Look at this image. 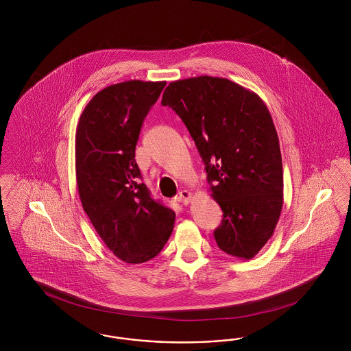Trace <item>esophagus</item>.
<instances>
[{
  "mask_svg": "<svg viewBox=\"0 0 351 351\" xmlns=\"http://www.w3.org/2000/svg\"><path fill=\"white\" fill-rule=\"evenodd\" d=\"M192 199V193L186 189H183L179 192V196H178V201L179 202H183L184 205H186L189 201Z\"/></svg>",
  "mask_w": 351,
  "mask_h": 351,
  "instance_id": "34e87169",
  "label": "esophagus"
}]
</instances>
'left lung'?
<instances>
[{
    "label": "left lung",
    "instance_id": "1",
    "mask_svg": "<svg viewBox=\"0 0 351 351\" xmlns=\"http://www.w3.org/2000/svg\"><path fill=\"white\" fill-rule=\"evenodd\" d=\"M162 105L183 119L223 212L218 247L254 258L272 237L283 206L279 138L266 104L228 79L197 76L169 83Z\"/></svg>",
    "mask_w": 351,
    "mask_h": 351
}]
</instances>
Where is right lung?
<instances>
[{
  "label": "right lung",
  "instance_id": "obj_1",
  "mask_svg": "<svg viewBox=\"0 0 351 351\" xmlns=\"http://www.w3.org/2000/svg\"><path fill=\"white\" fill-rule=\"evenodd\" d=\"M165 82L130 80L100 90L76 129V180L84 210L106 247L126 263H143L165 247L175 212L141 182L135 146Z\"/></svg>",
  "mask_w": 351,
  "mask_h": 351
}]
</instances>
